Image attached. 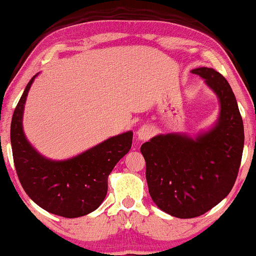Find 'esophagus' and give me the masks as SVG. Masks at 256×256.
<instances>
[{
	"label": "esophagus",
	"mask_w": 256,
	"mask_h": 256,
	"mask_svg": "<svg viewBox=\"0 0 256 256\" xmlns=\"http://www.w3.org/2000/svg\"><path fill=\"white\" fill-rule=\"evenodd\" d=\"M152 134H154V130L148 125L142 126V128H138V131H137L138 140H142V142L150 140V138L152 137Z\"/></svg>",
	"instance_id": "34e87169"
}]
</instances>
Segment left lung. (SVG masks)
I'll return each instance as SVG.
<instances>
[{"label":"left lung","instance_id":"1","mask_svg":"<svg viewBox=\"0 0 256 256\" xmlns=\"http://www.w3.org/2000/svg\"><path fill=\"white\" fill-rule=\"evenodd\" d=\"M192 74L204 78L220 100L216 125L196 138L158 134L140 146L152 199L178 218L202 216L229 194L244 146L242 116L226 80L212 68H196Z\"/></svg>","mask_w":256,"mask_h":256}]
</instances>
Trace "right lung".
I'll return each mask as SVG.
<instances>
[{
  "mask_svg": "<svg viewBox=\"0 0 256 256\" xmlns=\"http://www.w3.org/2000/svg\"><path fill=\"white\" fill-rule=\"evenodd\" d=\"M36 75L24 88L12 118L10 143L16 174L24 192L42 208L66 218L86 216L104 202L108 175L131 149L134 134L128 131L110 137L64 161L44 158L30 146L22 128L24 102Z\"/></svg>",
  "mask_w": 256,
  "mask_h": 256,
  "instance_id": "right-lung-1",
  "label": "right lung"
}]
</instances>
